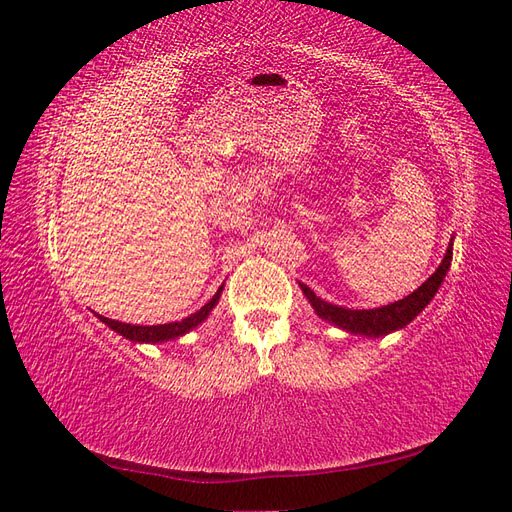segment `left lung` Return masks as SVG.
<instances>
[{
    "instance_id": "obj_1",
    "label": "left lung",
    "mask_w": 512,
    "mask_h": 512,
    "mask_svg": "<svg viewBox=\"0 0 512 512\" xmlns=\"http://www.w3.org/2000/svg\"><path fill=\"white\" fill-rule=\"evenodd\" d=\"M451 258H453V245H448L446 256L440 262V267L436 269L429 280L421 286L416 288L412 294H408L406 299L395 301L391 305H384L378 309H346V307H337L331 305L327 301H322L320 297L309 290L307 286L301 284L305 297L309 299V303L314 305L316 314L324 320H329L337 327H342L354 335H369V337H380L386 335L391 331H397L401 327H406L410 320L416 318V314H421L425 305L433 299V294L438 292L444 275L451 267Z\"/></svg>"
}]
</instances>
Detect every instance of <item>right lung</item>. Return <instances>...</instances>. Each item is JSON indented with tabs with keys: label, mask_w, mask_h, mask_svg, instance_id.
I'll return each mask as SVG.
<instances>
[{
	"label": "right lung",
	"mask_w": 512,
	"mask_h": 512,
	"mask_svg": "<svg viewBox=\"0 0 512 512\" xmlns=\"http://www.w3.org/2000/svg\"><path fill=\"white\" fill-rule=\"evenodd\" d=\"M222 294V288L213 294V299L209 303H205L203 307L198 309L196 314L183 318L179 322H168V324H156V327H141V324H128V322H119V320H111V318H104L100 316V320L104 324H108L113 331H117L119 335H123L126 339H132V342H147V344H158V342H166V339H175L183 333L192 331L196 324L203 322L209 312L213 309V305L218 303Z\"/></svg>",
	"instance_id": "obj_1"
}]
</instances>
